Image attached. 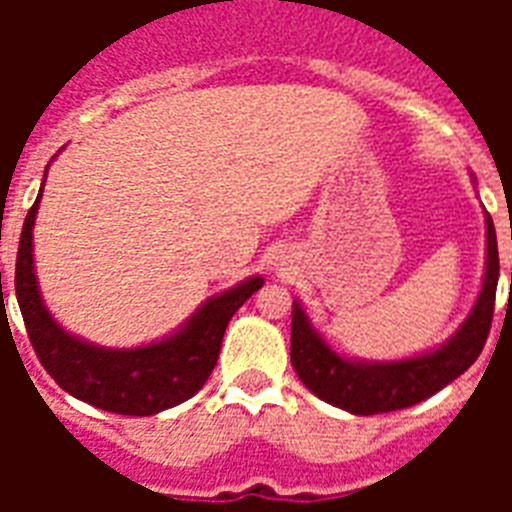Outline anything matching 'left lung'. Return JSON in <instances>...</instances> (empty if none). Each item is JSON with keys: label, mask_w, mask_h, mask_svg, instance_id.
Returning <instances> with one entry per match:
<instances>
[{"label": "left lung", "mask_w": 512, "mask_h": 512, "mask_svg": "<svg viewBox=\"0 0 512 512\" xmlns=\"http://www.w3.org/2000/svg\"><path fill=\"white\" fill-rule=\"evenodd\" d=\"M497 279V233L486 212V273L473 311L441 348L401 361H356L340 356L311 327L300 303H292V366L297 377L313 396L350 414H382L420 404L468 372L481 356L492 329Z\"/></svg>", "instance_id": "1"}]
</instances>
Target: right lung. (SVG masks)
I'll list each match as a JSON object with an SVG mask.
<instances>
[{"label":"right lung","instance_id":"right-lung-1","mask_svg":"<svg viewBox=\"0 0 512 512\" xmlns=\"http://www.w3.org/2000/svg\"><path fill=\"white\" fill-rule=\"evenodd\" d=\"M47 175V172H44ZM44 188V183H42ZM42 191L28 209L15 260V295L39 364L60 388L103 412L148 417L199 393L220 356L228 321L257 289L260 276L209 297L175 335L143 348H100L68 335L44 308L34 273V220ZM2 279V273H0ZM2 289V281H0Z\"/></svg>","mask_w":512,"mask_h":512}]
</instances>
